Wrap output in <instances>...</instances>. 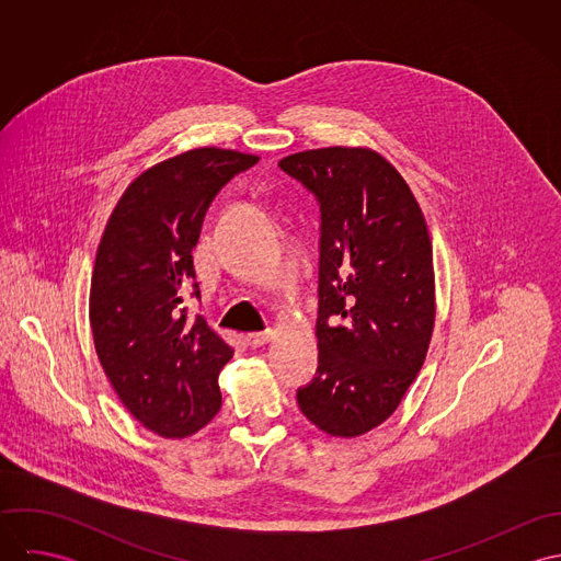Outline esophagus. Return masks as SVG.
Listing matches in <instances>:
<instances>
[{
    "label": "esophagus",
    "instance_id": "1",
    "mask_svg": "<svg viewBox=\"0 0 561 561\" xmlns=\"http://www.w3.org/2000/svg\"><path fill=\"white\" fill-rule=\"evenodd\" d=\"M270 339H272V330H263V332H250V334H245V341H248V345H250V347H261V345H265Z\"/></svg>",
    "mask_w": 561,
    "mask_h": 561
}]
</instances>
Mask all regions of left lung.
<instances>
[{"instance_id":"1","label":"left lung","mask_w":561,"mask_h":561,"mask_svg":"<svg viewBox=\"0 0 561 561\" xmlns=\"http://www.w3.org/2000/svg\"><path fill=\"white\" fill-rule=\"evenodd\" d=\"M278 165L321 211L320 365L298 405L321 432L354 438L396 412L425 360L432 240L408 183L371 149H313Z\"/></svg>"}]
</instances>
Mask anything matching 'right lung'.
Masks as SVG:
<instances>
[{
    "label": "right lung",
    "instance_id": "obj_1",
    "mask_svg": "<svg viewBox=\"0 0 561 561\" xmlns=\"http://www.w3.org/2000/svg\"><path fill=\"white\" fill-rule=\"evenodd\" d=\"M259 161L203 147L145 170L114 207L96 248L90 328L118 400L151 432L185 438L220 410V369L233 347L201 316L192 250L216 194Z\"/></svg>",
    "mask_w": 561,
    "mask_h": 561
}]
</instances>
